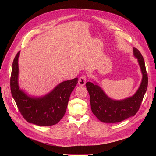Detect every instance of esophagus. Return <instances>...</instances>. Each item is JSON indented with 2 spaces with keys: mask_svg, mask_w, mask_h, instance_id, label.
Instances as JSON below:
<instances>
[{
  "mask_svg": "<svg viewBox=\"0 0 156 156\" xmlns=\"http://www.w3.org/2000/svg\"><path fill=\"white\" fill-rule=\"evenodd\" d=\"M87 81V77L85 75L81 76L78 80V84L81 86H84L86 83Z\"/></svg>",
  "mask_w": 156,
  "mask_h": 156,
  "instance_id": "1",
  "label": "esophagus"
}]
</instances>
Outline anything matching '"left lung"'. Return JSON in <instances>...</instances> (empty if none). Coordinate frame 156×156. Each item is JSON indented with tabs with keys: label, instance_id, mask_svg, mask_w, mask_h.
<instances>
[{
	"label": "left lung",
	"instance_id": "left-lung-1",
	"mask_svg": "<svg viewBox=\"0 0 156 156\" xmlns=\"http://www.w3.org/2000/svg\"><path fill=\"white\" fill-rule=\"evenodd\" d=\"M133 55L137 58L142 73V80L136 93L122 100H114L105 94L100 86L88 81L87 89L90 95L91 109L101 121L116 123L134 116L140 108L148 85V76L143 56L137 48H133Z\"/></svg>",
	"mask_w": 156,
	"mask_h": 156
}]
</instances>
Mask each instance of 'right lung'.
<instances>
[{
	"label": "right lung",
	"instance_id": "obj_1",
	"mask_svg": "<svg viewBox=\"0 0 156 156\" xmlns=\"http://www.w3.org/2000/svg\"><path fill=\"white\" fill-rule=\"evenodd\" d=\"M20 51L12 62L10 80L12 97L23 118L28 122L38 126H52L63 118L72 91L78 83V78L64 81L42 97L27 95L18 84V58Z\"/></svg>",
	"mask_w": 156,
	"mask_h": 156
}]
</instances>
